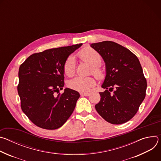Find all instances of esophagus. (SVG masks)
<instances>
[{"label": "esophagus", "mask_w": 161, "mask_h": 161, "mask_svg": "<svg viewBox=\"0 0 161 161\" xmlns=\"http://www.w3.org/2000/svg\"><path fill=\"white\" fill-rule=\"evenodd\" d=\"M81 96H88L90 95L89 93H80Z\"/></svg>", "instance_id": "34e87169"}]
</instances>
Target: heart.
Segmentation results:
<instances>
[{
	"instance_id": "1",
	"label": "heart",
	"mask_w": 161,
	"mask_h": 161,
	"mask_svg": "<svg viewBox=\"0 0 161 161\" xmlns=\"http://www.w3.org/2000/svg\"><path fill=\"white\" fill-rule=\"evenodd\" d=\"M78 55L81 60L92 66V72L96 78L100 80L104 78V71L99 65L102 60L99 53L93 48L87 47L81 50ZM75 70L76 60L75 57L73 56L68 57L63 65L64 74L67 76H72L74 75ZM95 84L96 80L92 77L76 76L69 81L67 86L73 90L81 92H86L92 88Z\"/></svg>"
}]
</instances>
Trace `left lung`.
Segmentation results:
<instances>
[{
	"label": "left lung",
	"mask_w": 161,
	"mask_h": 161,
	"mask_svg": "<svg viewBox=\"0 0 161 161\" xmlns=\"http://www.w3.org/2000/svg\"><path fill=\"white\" fill-rule=\"evenodd\" d=\"M90 47L101 55L106 69L101 86L106 90L99 92L101 100L95 106L96 109L109 123H125L136 114L146 96L147 80L139 59L129 50L113 41L93 43Z\"/></svg>",
	"instance_id": "8db88e82"
}]
</instances>
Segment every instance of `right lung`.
Segmentation results:
<instances>
[{"mask_svg":"<svg viewBox=\"0 0 161 161\" xmlns=\"http://www.w3.org/2000/svg\"><path fill=\"white\" fill-rule=\"evenodd\" d=\"M82 43L36 53L19 68L18 92L21 109L39 127L53 130L62 126L73 113L80 97L64 86L63 65Z\"/></svg>","mask_w":161,"mask_h":161,"instance_id":"add662e5","label":"right lung"}]
</instances>
